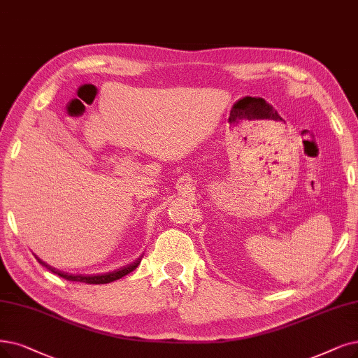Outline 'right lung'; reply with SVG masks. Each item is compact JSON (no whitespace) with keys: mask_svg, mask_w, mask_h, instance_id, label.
Returning <instances> with one entry per match:
<instances>
[{"mask_svg":"<svg viewBox=\"0 0 358 358\" xmlns=\"http://www.w3.org/2000/svg\"><path fill=\"white\" fill-rule=\"evenodd\" d=\"M38 262H39V263H42V264H44V266H47L44 262H41L39 259H38ZM139 262H141V260H138L136 263H134V264H131V266L122 267V268H119V270H116V271H110V273H106V275H96V276L69 275V273H63V271L55 270V268H52V267H50V266H47V267H48V268L52 271V273H57V275H59V276L64 278L66 280H75V282H83V283H94V285H101V283H110V282H113V280H117V279H120V278L126 276L127 273H131V271H134V270L138 267Z\"/></svg>","mask_w":358,"mask_h":358,"instance_id":"add662e5","label":"right lung"}]
</instances>
